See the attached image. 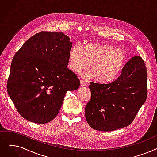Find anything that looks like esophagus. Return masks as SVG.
I'll return each mask as SVG.
<instances>
[{"label":"esophagus","mask_w":157,"mask_h":157,"mask_svg":"<svg viewBox=\"0 0 157 157\" xmlns=\"http://www.w3.org/2000/svg\"><path fill=\"white\" fill-rule=\"evenodd\" d=\"M80 85H81V86H85L86 85V83H85V81L81 80L80 81Z\"/></svg>","instance_id":"1"}]
</instances>
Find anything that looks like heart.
I'll return each mask as SVG.
<instances>
[{
    "label": "heart",
    "mask_w": 157,
    "mask_h": 157,
    "mask_svg": "<svg viewBox=\"0 0 157 157\" xmlns=\"http://www.w3.org/2000/svg\"><path fill=\"white\" fill-rule=\"evenodd\" d=\"M126 61V52L112 45L89 43L82 48L78 45L72 47L69 67L73 72L79 73L91 65L92 72L85 76H94L100 83H109L119 76Z\"/></svg>",
    "instance_id": "obj_1"
}]
</instances>
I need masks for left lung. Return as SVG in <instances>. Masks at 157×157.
Here are the masks:
<instances>
[{"label":"left lung","mask_w":157,"mask_h":157,"mask_svg":"<svg viewBox=\"0 0 157 157\" xmlns=\"http://www.w3.org/2000/svg\"><path fill=\"white\" fill-rule=\"evenodd\" d=\"M147 72L140 56L129 59L120 76L111 83L91 82V99L85 117L94 129L110 132L130 124L147 95Z\"/></svg>","instance_id":"1"}]
</instances>
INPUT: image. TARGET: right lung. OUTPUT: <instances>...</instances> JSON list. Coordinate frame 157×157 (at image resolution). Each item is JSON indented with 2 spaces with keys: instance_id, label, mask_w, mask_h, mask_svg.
<instances>
[{
  "instance_id": "obj_1",
  "label": "right lung",
  "mask_w": 157,
  "mask_h": 157,
  "mask_svg": "<svg viewBox=\"0 0 157 157\" xmlns=\"http://www.w3.org/2000/svg\"><path fill=\"white\" fill-rule=\"evenodd\" d=\"M72 46L62 32H40L23 44L11 64L7 90L20 115L38 124L56 117L67 91L80 81L69 70Z\"/></svg>"
}]
</instances>
